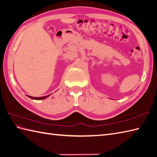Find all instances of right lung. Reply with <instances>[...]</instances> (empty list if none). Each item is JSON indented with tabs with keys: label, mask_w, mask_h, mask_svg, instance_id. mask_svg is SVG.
Masks as SVG:
<instances>
[{
	"label": "right lung",
	"mask_w": 157,
	"mask_h": 157,
	"mask_svg": "<svg viewBox=\"0 0 157 157\" xmlns=\"http://www.w3.org/2000/svg\"><path fill=\"white\" fill-rule=\"evenodd\" d=\"M51 95V94H50ZM50 95H48V96H43V97H32V96H27L29 98H31V99L33 100H43V99H45L46 98L49 97Z\"/></svg>",
	"instance_id": "add662e5"
}]
</instances>
